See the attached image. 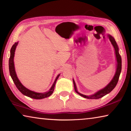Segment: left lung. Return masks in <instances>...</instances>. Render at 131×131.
<instances>
[{"instance_id": "left-lung-1", "label": "left lung", "mask_w": 131, "mask_h": 131, "mask_svg": "<svg viewBox=\"0 0 131 131\" xmlns=\"http://www.w3.org/2000/svg\"><path fill=\"white\" fill-rule=\"evenodd\" d=\"M107 36L110 40L111 43H112V44L114 48L115 54H116V61H117L116 73H115V74L113 77V78L112 79V80L110 81V83H108L105 88H102V89L98 91L95 92L94 94L91 95H85L78 92V91H77V89L76 83H75V81L73 79L75 91H76L77 94H78L79 95H80L81 96L85 97V98L91 99H97L101 98V97L104 96L105 95H107V94H108V93H110L111 91H112L115 88V87L116 86L117 83H118L119 75H120L121 72V66H122L121 57L119 54L118 45H117V44L116 43V40H115L113 36H111L110 35H107Z\"/></svg>"}]
</instances>
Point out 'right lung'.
<instances>
[{
	"instance_id": "add662e5",
	"label": "right lung",
	"mask_w": 131,
	"mask_h": 131,
	"mask_svg": "<svg viewBox=\"0 0 131 131\" xmlns=\"http://www.w3.org/2000/svg\"><path fill=\"white\" fill-rule=\"evenodd\" d=\"M18 43V42L15 43L14 44H13L12 48H11L10 57L9 58V61H8L10 74L11 77H12V79H13V81H14L15 85H16L18 90L19 91L22 93V94L24 95H25L26 96L31 97V98L36 99H43V98H46V97H49L50 95L52 94L53 91H54L55 83H56L58 77H59V76H60V74H59L57 76L56 79H55L54 83H53V84L52 85L51 87L50 88V89L48 90V91L46 92H43V93L36 92L35 91H33L29 90L28 88H26L25 87H24L23 84H21L20 81L19 80L18 78L17 77L16 72H15V67H14V57L15 49H16Z\"/></svg>"
}]
</instances>
